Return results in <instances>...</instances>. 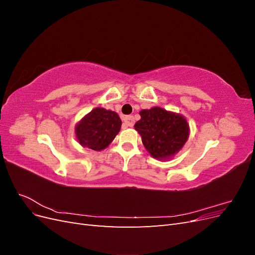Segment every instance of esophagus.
<instances>
[{"instance_id":"34e87169","label":"esophagus","mask_w":255,"mask_h":255,"mask_svg":"<svg viewBox=\"0 0 255 255\" xmlns=\"http://www.w3.org/2000/svg\"><path fill=\"white\" fill-rule=\"evenodd\" d=\"M123 120H125V123H126L127 127L132 128L134 126V123H135L133 116H127V117H125V119H123Z\"/></svg>"}]
</instances>
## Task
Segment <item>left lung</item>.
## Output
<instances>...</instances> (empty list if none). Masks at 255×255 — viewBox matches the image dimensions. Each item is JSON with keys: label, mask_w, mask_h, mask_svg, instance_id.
Here are the masks:
<instances>
[{"label": "left lung", "mask_w": 255, "mask_h": 255, "mask_svg": "<svg viewBox=\"0 0 255 255\" xmlns=\"http://www.w3.org/2000/svg\"><path fill=\"white\" fill-rule=\"evenodd\" d=\"M135 129L151 156L157 159L171 158L179 152L189 136V126L182 115L160 107L142 110Z\"/></svg>", "instance_id": "1"}]
</instances>
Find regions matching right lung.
I'll use <instances>...</instances> for the list:
<instances>
[{
    "label": "right lung",
    "instance_id": "right-lung-1",
    "mask_svg": "<svg viewBox=\"0 0 255 255\" xmlns=\"http://www.w3.org/2000/svg\"><path fill=\"white\" fill-rule=\"evenodd\" d=\"M117 113L97 107L76 125L75 135L81 145L94 151H101L114 140L121 128Z\"/></svg>",
    "mask_w": 255,
    "mask_h": 255
}]
</instances>
